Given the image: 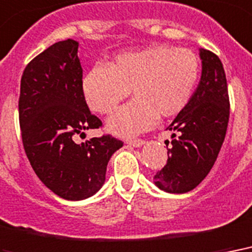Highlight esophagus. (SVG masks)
<instances>
[{
	"mask_svg": "<svg viewBox=\"0 0 252 252\" xmlns=\"http://www.w3.org/2000/svg\"><path fill=\"white\" fill-rule=\"evenodd\" d=\"M127 144H130V146H132V147H142V146L144 144V140L136 138V139L127 140Z\"/></svg>",
	"mask_w": 252,
	"mask_h": 252,
	"instance_id": "esophagus-1",
	"label": "esophagus"
}]
</instances>
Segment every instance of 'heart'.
<instances>
[{
    "instance_id": "1",
    "label": "heart",
    "mask_w": 252,
    "mask_h": 252,
    "mask_svg": "<svg viewBox=\"0 0 252 252\" xmlns=\"http://www.w3.org/2000/svg\"><path fill=\"white\" fill-rule=\"evenodd\" d=\"M200 76L198 56L188 48L153 46L124 52L109 63L95 65L84 76L88 106L112 114L131 92L132 101L108 121V130L125 138L153 127L157 118L179 114L188 105Z\"/></svg>"
}]
</instances>
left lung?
<instances>
[{"instance_id":"obj_1","label":"left lung","mask_w":252,"mask_h":252,"mask_svg":"<svg viewBox=\"0 0 252 252\" xmlns=\"http://www.w3.org/2000/svg\"><path fill=\"white\" fill-rule=\"evenodd\" d=\"M200 58L198 87L167 127L173 132L169 147L165 142L168 160L154 176L158 188L168 193H187L205 179L217 160L227 130L230 102L223 65L205 48H200Z\"/></svg>"}]
</instances>
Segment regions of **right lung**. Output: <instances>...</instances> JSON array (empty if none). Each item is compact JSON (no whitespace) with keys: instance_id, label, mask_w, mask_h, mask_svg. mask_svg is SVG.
Returning a JSON list of instances; mask_svg holds the SVG:
<instances>
[{"instance_id":"add662e5","label":"right lung","mask_w":252,"mask_h":252,"mask_svg":"<svg viewBox=\"0 0 252 252\" xmlns=\"http://www.w3.org/2000/svg\"><path fill=\"white\" fill-rule=\"evenodd\" d=\"M73 39L50 46L27 64L21 79L19 125L25 153L47 188L62 198L93 196L105 183L110 158L124 146L112 135L75 143L98 128L83 94V68Z\"/></svg>"}]
</instances>
